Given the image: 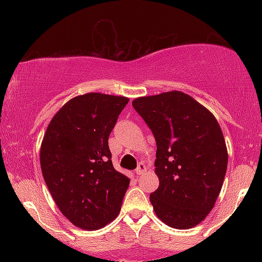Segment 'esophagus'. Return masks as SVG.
<instances>
[{"mask_svg":"<svg viewBox=\"0 0 262 262\" xmlns=\"http://www.w3.org/2000/svg\"><path fill=\"white\" fill-rule=\"evenodd\" d=\"M145 170H146V165L144 164V162H139V164H138V167L135 169V173H137V175H141V173L145 172Z\"/></svg>","mask_w":262,"mask_h":262,"instance_id":"1","label":"esophagus"}]
</instances>
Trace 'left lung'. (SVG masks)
<instances>
[{"label": "left lung", "mask_w": 262, "mask_h": 262, "mask_svg": "<svg viewBox=\"0 0 262 262\" xmlns=\"http://www.w3.org/2000/svg\"><path fill=\"white\" fill-rule=\"evenodd\" d=\"M132 104L156 140L159 188L150 194L155 214L176 229L196 227L214 207L227 172L217 119L181 91L135 98Z\"/></svg>", "instance_id": "8db88e82"}]
</instances>
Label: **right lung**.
Segmentation results:
<instances>
[{"instance_id":"add662e5","label":"right lung","mask_w":262,"mask_h":262,"mask_svg":"<svg viewBox=\"0 0 262 262\" xmlns=\"http://www.w3.org/2000/svg\"><path fill=\"white\" fill-rule=\"evenodd\" d=\"M129 102L91 92L59 110L45 132L40 167L60 212L83 230H96L121 212L127 176L114 170L108 137Z\"/></svg>"}]
</instances>
